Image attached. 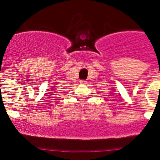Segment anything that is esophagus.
<instances>
[{
  "mask_svg": "<svg viewBox=\"0 0 160 160\" xmlns=\"http://www.w3.org/2000/svg\"><path fill=\"white\" fill-rule=\"evenodd\" d=\"M80 83H82V84H86V83H87V82L85 81V80H81V81H80Z\"/></svg>",
  "mask_w": 160,
  "mask_h": 160,
  "instance_id": "34e87169",
  "label": "esophagus"
}]
</instances>
